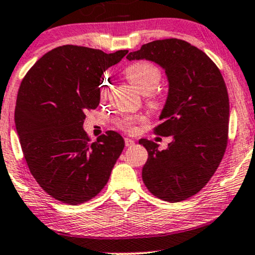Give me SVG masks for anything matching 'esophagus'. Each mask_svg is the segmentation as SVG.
Instances as JSON below:
<instances>
[{
	"label": "esophagus",
	"mask_w": 255,
	"mask_h": 255,
	"mask_svg": "<svg viewBox=\"0 0 255 255\" xmlns=\"http://www.w3.org/2000/svg\"><path fill=\"white\" fill-rule=\"evenodd\" d=\"M125 144L126 146H131L134 145V141L131 139H129V137H125Z\"/></svg>",
	"instance_id": "1"
}]
</instances>
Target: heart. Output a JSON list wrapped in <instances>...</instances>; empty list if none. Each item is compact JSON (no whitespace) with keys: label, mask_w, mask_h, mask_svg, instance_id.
Segmentation results:
<instances>
[{"label":"heart","mask_w":255,"mask_h":255,"mask_svg":"<svg viewBox=\"0 0 255 255\" xmlns=\"http://www.w3.org/2000/svg\"><path fill=\"white\" fill-rule=\"evenodd\" d=\"M125 77L140 93L150 95L148 104L152 108L157 109L162 105L160 98L152 93L162 80V71L156 64L150 62H137L130 64L125 69ZM101 90L102 93H105L108 86L104 84ZM141 121H144V118L140 115H122L119 119H116V126L120 129L130 133L135 129V124Z\"/></svg>","instance_id":"heart-1"}]
</instances>
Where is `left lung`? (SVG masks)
<instances>
[{"mask_svg": "<svg viewBox=\"0 0 255 255\" xmlns=\"http://www.w3.org/2000/svg\"><path fill=\"white\" fill-rule=\"evenodd\" d=\"M131 60L153 61L165 69L169 92L154 133L172 136L166 150L140 139L148 158L142 181L154 197L186 200L206 186L228 145L229 96L215 62L188 42L153 40L128 54Z\"/></svg>", "mask_w": 255, "mask_h": 255, "instance_id": "1", "label": "left lung"}]
</instances>
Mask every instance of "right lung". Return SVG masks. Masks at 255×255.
<instances>
[{
  "label": "right lung",
  "mask_w": 255,
  "mask_h": 255,
  "mask_svg": "<svg viewBox=\"0 0 255 255\" xmlns=\"http://www.w3.org/2000/svg\"><path fill=\"white\" fill-rule=\"evenodd\" d=\"M127 52L58 46L22 79L14 114L22 153L34 180L61 203L78 205L95 198L124 150L119 133L108 130L91 142L83 125L86 110L101 101L103 73Z\"/></svg>",
  "instance_id": "1"
}]
</instances>
